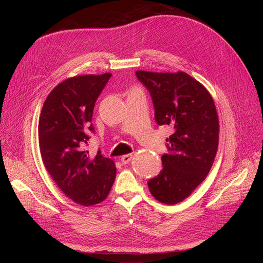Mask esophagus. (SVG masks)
Returning <instances> with one entry per match:
<instances>
[{"label": "esophagus", "mask_w": 263, "mask_h": 263, "mask_svg": "<svg viewBox=\"0 0 263 263\" xmlns=\"http://www.w3.org/2000/svg\"><path fill=\"white\" fill-rule=\"evenodd\" d=\"M131 159H132V154H128V155L122 156L120 161H121L122 164H127V163H129L131 161Z\"/></svg>", "instance_id": "esophagus-1"}]
</instances>
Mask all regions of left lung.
I'll list each match as a JSON object with an SVG mask.
<instances>
[{
    "instance_id": "obj_1",
    "label": "left lung",
    "mask_w": 263,
    "mask_h": 263,
    "mask_svg": "<svg viewBox=\"0 0 263 263\" xmlns=\"http://www.w3.org/2000/svg\"><path fill=\"white\" fill-rule=\"evenodd\" d=\"M135 74L150 92L157 123L174 129L166 139L170 153L161 157L163 168L148 181L149 191L160 202H181L204 180L216 156L219 124L214 101L185 72Z\"/></svg>"
}]
</instances>
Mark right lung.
Wrapping results in <instances>:
<instances>
[{
	"instance_id": "1",
	"label": "right lung",
	"mask_w": 263,
	"mask_h": 263,
	"mask_svg": "<svg viewBox=\"0 0 263 263\" xmlns=\"http://www.w3.org/2000/svg\"><path fill=\"white\" fill-rule=\"evenodd\" d=\"M112 73L69 78L54 87L41 109L39 149L55 183L74 202L88 206L103 201L116 177L113 160L100 150L91 157L84 145L95 132V103Z\"/></svg>"
}]
</instances>
